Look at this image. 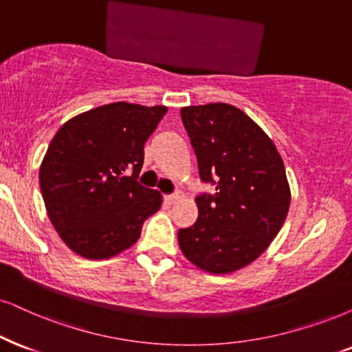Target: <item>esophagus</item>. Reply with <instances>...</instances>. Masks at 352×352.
Segmentation results:
<instances>
[{
    "label": "esophagus",
    "instance_id": "esophagus-1",
    "mask_svg": "<svg viewBox=\"0 0 352 352\" xmlns=\"http://www.w3.org/2000/svg\"><path fill=\"white\" fill-rule=\"evenodd\" d=\"M164 199H166V201H167L168 204H173L175 201H179V199H180V195H179V193L166 195V197H164Z\"/></svg>",
    "mask_w": 352,
    "mask_h": 352
}]
</instances>
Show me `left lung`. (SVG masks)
I'll return each instance as SVG.
<instances>
[{
	"instance_id": "8db88e82",
	"label": "left lung",
	"mask_w": 352,
	"mask_h": 352,
	"mask_svg": "<svg viewBox=\"0 0 352 352\" xmlns=\"http://www.w3.org/2000/svg\"><path fill=\"white\" fill-rule=\"evenodd\" d=\"M182 122L197 154L199 179L216 186L198 195V219L179 230L184 255L214 274L256 260L281 230L291 190L273 141L229 104L184 107Z\"/></svg>"
}]
</instances>
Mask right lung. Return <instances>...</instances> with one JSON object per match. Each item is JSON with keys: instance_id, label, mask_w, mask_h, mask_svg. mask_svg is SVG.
<instances>
[{"instance_id": "1", "label": "right lung", "mask_w": 352, "mask_h": 352, "mask_svg": "<svg viewBox=\"0 0 352 352\" xmlns=\"http://www.w3.org/2000/svg\"><path fill=\"white\" fill-rule=\"evenodd\" d=\"M166 112L164 105L115 102L68 120L53 136L40 190L53 228L74 253L91 260L118 255L161 208V193L138 175L144 143Z\"/></svg>"}]
</instances>
